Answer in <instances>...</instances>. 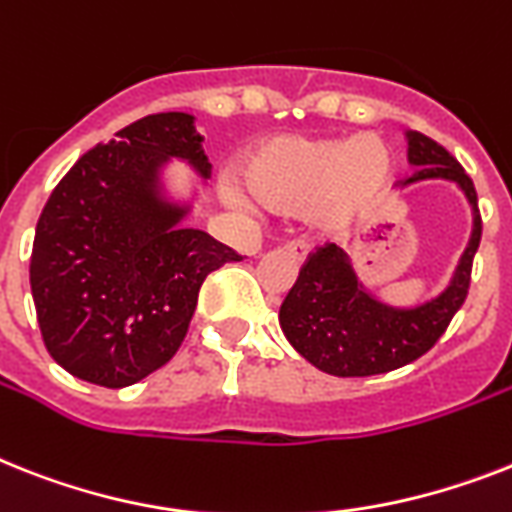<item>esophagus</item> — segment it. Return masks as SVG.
I'll use <instances>...</instances> for the list:
<instances>
[{
	"mask_svg": "<svg viewBox=\"0 0 512 512\" xmlns=\"http://www.w3.org/2000/svg\"><path fill=\"white\" fill-rule=\"evenodd\" d=\"M285 248L290 253H295L298 259H306V243H303V240H287Z\"/></svg>",
	"mask_w": 512,
	"mask_h": 512,
	"instance_id": "esophagus-1",
	"label": "esophagus"
}]
</instances>
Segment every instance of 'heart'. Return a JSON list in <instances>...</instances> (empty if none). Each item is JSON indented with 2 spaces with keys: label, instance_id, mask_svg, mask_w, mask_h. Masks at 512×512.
<instances>
[{
  "label": "heart",
  "instance_id": "obj_1",
  "mask_svg": "<svg viewBox=\"0 0 512 512\" xmlns=\"http://www.w3.org/2000/svg\"><path fill=\"white\" fill-rule=\"evenodd\" d=\"M392 177V154L377 135L301 138L280 135L259 143L240 167V188L272 214H301L324 227L348 222L382 198ZM225 198L238 206L240 196Z\"/></svg>",
  "mask_w": 512,
  "mask_h": 512
}]
</instances>
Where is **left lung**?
Returning <instances> with one entry per match:
<instances>
[{"instance_id":"1","label":"left lung","mask_w":512,"mask_h":512,"mask_svg":"<svg viewBox=\"0 0 512 512\" xmlns=\"http://www.w3.org/2000/svg\"><path fill=\"white\" fill-rule=\"evenodd\" d=\"M408 162L416 167L403 185L424 180L455 183L466 196L474 230L455 266L453 280L418 306H390L358 280L350 253L335 243L316 248L280 306V327L311 366L332 377H374L416 361L445 335L471 285L479 251L481 214L471 177L445 146L408 130Z\"/></svg>"}]
</instances>
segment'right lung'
I'll return each instance as SVG.
<instances>
[{"label":"right lung","instance_id":"obj_1","mask_svg":"<svg viewBox=\"0 0 512 512\" xmlns=\"http://www.w3.org/2000/svg\"><path fill=\"white\" fill-rule=\"evenodd\" d=\"M193 114L133 122L73 164L46 201L31 253V293L49 356L83 382L128 387L183 345L206 274L240 256L185 227L190 204L164 196L162 170L211 164Z\"/></svg>","mask_w":512,"mask_h":512}]
</instances>
